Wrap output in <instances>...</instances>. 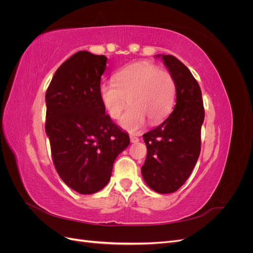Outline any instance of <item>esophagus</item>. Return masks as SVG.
Wrapping results in <instances>:
<instances>
[{
	"mask_svg": "<svg viewBox=\"0 0 253 253\" xmlns=\"http://www.w3.org/2000/svg\"><path fill=\"white\" fill-rule=\"evenodd\" d=\"M129 140H131L132 143H135V142H138L139 141V138H138V137L134 136V135H129Z\"/></svg>",
	"mask_w": 253,
	"mask_h": 253,
	"instance_id": "34e87169",
	"label": "esophagus"
}]
</instances>
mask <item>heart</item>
Returning <instances> with one entry per match:
<instances>
[{
  "instance_id": "b5f03b06",
  "label": "heart",
  "mask_w": 253,
  "mask_h": 253,
  "mask_svg": "<svg viewBox=\"0 0 253 253\" xmlns=\"http://www.w3.org/2000/svg\"><path fill=\"white\" fill-rule=\"evenodd\" d=\"M113 80L99 85V98L113 119L120 118L128 100L131 108L120 120L126 131H139L148 120L151 125H158L172 113L177 87L170 72L140 61L115 73Z\"/></svg>"
}]
</instances>
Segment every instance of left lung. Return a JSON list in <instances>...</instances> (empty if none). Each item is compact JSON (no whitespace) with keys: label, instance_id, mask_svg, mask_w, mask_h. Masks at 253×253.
Returning a JSON list of instances; mask_svg holds the SVG:
<instances>
[{"label":"left lung","instance_id":"obj_1","mask_svg":"<svg viewBox=\"0 0 253 253\" xmlns=\"http://www.w3.org/2000/svg\"><path fill=\"white\" fill-rule=\"evenodd\" d=\"M162 57L177 87L173 112L162 125L143 134L148 153L141 173L157 193L177 191L188 179L201 153L205 118L202 90L189 68L171 55Z\"/></svg>","mask_w":253,"mask_h":253}]
</instances>
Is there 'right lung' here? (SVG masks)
<instances>
[{
  "instance_id": "1",
  "label": "right lung",
  "mask_w": 253,
  "mask_h": 253,
  "mask_svg": "<svg viewBox=\"0 0 253 253\" xmlns=\"http://www.w3.org/2000/svg\"><path fill=\"white\" fill-rule=\"evenodd\" d=\"M106 61L86 50L76 52L56 71L45 96L53 165L61 179L80 194L108 185L115 159L129 144L99 98Z\"/></svg>"
}]
</instances>
